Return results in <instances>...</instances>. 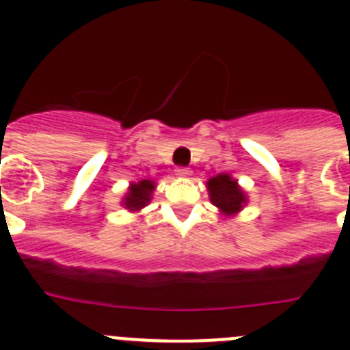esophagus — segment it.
I'll use <instances>...</instances> for the list:
<instances>
[{
  "instance_id": "1",
  "label": "esophagus",
  "mask_w": 350,
  "mask_h": 350,
  "mask_svg": "<svg viewBox=\"0 0 350 350\" xmlns=\"http://www.w3.org/2000/svg\"><path fill=\"white\" fill-rule=\"evenodd\" d=\"M175 173H177L178 177H182V178H189L191 175H193V172H191L189 168H177L175 170Z\"/></svg>"
}]
</instances>
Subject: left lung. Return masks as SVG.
Here are the masks:
<instances>
[{
	"label": "left lung",
	"instance_id": "obj_1",
	"mask_svg": "<svg viewBox=\"0 0 350 350\" xmlns=\"http://www.w3.org/2000/svg\"><path fill=\"white\" fill-rule=\"evenodd\" d=\"M206 191H208L212 205L217 206L221 215H224V217H234L249 203L247 193L230 173H219L215 177L208 178Z\"/></svg>",
	"mask_w": 350,
	"mask_h": 350
}]
</instances>
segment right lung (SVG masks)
I'll return each instance as SVG.
<instances>
[{"mask_svg":"<svg viewBox=\"0 0 350 350\" xmlns=\"http://www.w3.org/2000/svg\"><path fill=\"white\" fill-rule=\"evenodd\" d=\"M154 189H156V182L150 180V178H142L140 182H131L120 205L124 206L126 210H129V212H140L142 208H145L150 203Z\"/></svg>","mask_w":350,"mask_h":350,"instance_id":"right-lung-1","label":"right lung"}]
</instances>
